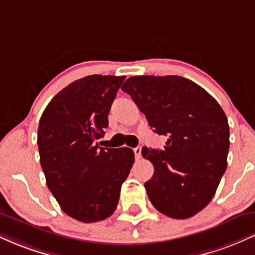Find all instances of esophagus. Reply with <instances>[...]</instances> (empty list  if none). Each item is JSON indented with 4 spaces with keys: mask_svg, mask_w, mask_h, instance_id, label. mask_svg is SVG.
<instances>
[{
    "mask_svg": "<svg viewBox=\"0 0 255 255\" xmlns=\"http://www.w3.org/2000/svg\"><path fill=\"white\" fill-rule=\"evenodd\" d=\"M134 151V156H135V159H140L141 157V146H137V147L133 148Z\"/></svg>",
    "mask_w": 255,
    "mask_h": 255,
    "instance_id": "esophagus-1",
    "label": "esophagus"
}]
</instances>
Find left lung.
<instances>
[{
    "label": "left lung",
    "mask_w": 255,
    "mask_h": 255,
    "mask_svg": "<svg viewBox=\"0 0 255 255\" xmlns=\"http://www.w3.org/2000/svg\"><path fill=\"white\" fill-rule=\"evenodd\" d=\"M121 90L153 131L168 136L164 150L141 151L154 168L145 183L152 205L171 218L197 215L227 169L229 125L223 109L203 87L177 75L130 77Z\"/></svg>",
    "instance_id": "1"
}]
</instances>
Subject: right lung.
<instances>
[{
	"instance_id": "1",
	"label": "right lung",
	"mask_w": 255,
	"mask_h": 255,
	"mask_svg": "<svg viewBox=\"0 0 255 255\" xmlns=\"http://www.w3.org/2000/svg\"><path fill=\"white\" fill-rule=\"evenodd\" d=\"M126 77L89 75L69 84L46 105L38 127V150L46 184L69 217L103 221L118 206L134 152L96 144Z\"/></svg>"
}]
</instances>
